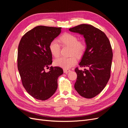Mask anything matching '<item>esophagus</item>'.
Listing matches in <instances>:
<instances>
[{
  "label": "esophagus",
  "instance_id": "34e87169",
  "mask_svg": "<svg viewBox=\"0 0 128 128\" xmlns=\"http://www.w3.org/2000/svg\"><path fill=\"white\" fill-rule=\"evenodd\" d=\"M70 70H68V69H64V73H68L69 72H70Z\"/></svg>",
  "mask_w": 128,
  "mask_h": 128
}]
</instances>
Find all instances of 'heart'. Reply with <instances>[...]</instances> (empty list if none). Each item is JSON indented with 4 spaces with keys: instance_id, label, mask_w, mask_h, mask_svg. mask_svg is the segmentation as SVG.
Masks as SVG:
<instances>
[{
    "instance_id": "heart-1",
    "label": "heart",
    "mask_w": 128,
    "mask_h": 128,
    "mask_svg": "<svg viewBox=\"0 0 128 128\" xmlns=\"http://www.w3.org/2000/svg\"><path fill=\"white\" fill-rule=\"evenodd\" d=\"M61 43L70 48V54H75L77 57L82 56L86 50V45L82 42L78 41L77 38L74 34L69 33L64 34L59 40ZM60 45L58 42L54 40L49 45V50L52 56L56 58L60 54ZM76 58L72 56L69 58L61 57L54 61V64L58 67H60L64 69H69L77 64Z\"/></svg>"
}]
</instances>
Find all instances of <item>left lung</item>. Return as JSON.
<instances>
[{
	"mask_svg": "<svg viewBox=\"0 0 128 128\" xmlns=\"http://www.w3.org/2000/svg\"><path fill=\"white\" fill-rule=\"evenodd\" d=\"M69 30L84 37L86 48L79 65L88 68L84 71L75 69V89L83 97L94 98L102 91L110 78L113 52L110 40L102 31L90 24H80Z\"/></svg>",
	"mask_w": 128,
	"mask_h": 128,
	"instance_id": "left-lung-1",
	"label": "left lung"
}]
</instances>
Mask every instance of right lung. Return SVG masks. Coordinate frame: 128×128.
<instances>
[{
	"label": "right lung",
	"instance_id": "1",
	"mask_svg": "<svg viewBox=\"0 0 128 128\" xmlns=\"http://www.w3.org/2000/svg\"><path fill=\"white\" fill-rule=\"evenodd\" d=\"M61 28L39 26L26 33L18 47V68L22 84L28 94L45 100L56 92L58 78L64 73L59 67L45 68L52 63L49 45L59 35Z\"/></svg>",
	"mask_w": 128,
	"mask_h": 128
}]
</instances>
